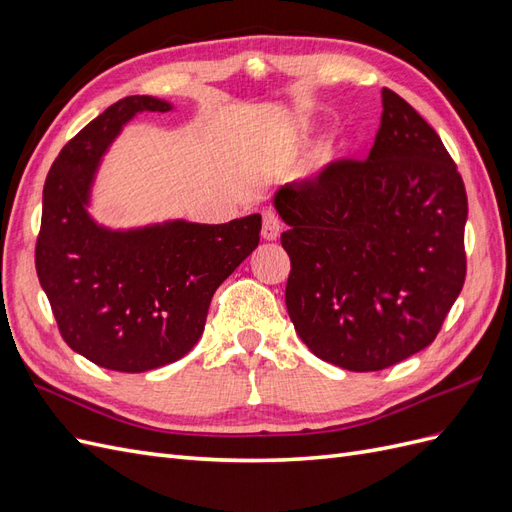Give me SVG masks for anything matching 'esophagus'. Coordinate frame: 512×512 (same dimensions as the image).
Masks as SVG:
<instances>
[{"instance_id":"esophagus-1","label":"esophagus","mask_w":512,"mask_h":512,"mask_svg":"<svg viewBox=\"0 0 512 512\" xmlns=\"http://www.w3.org/2000/svg\"><path fill=\"white\" fill-rule=\"evenodd\" d=\"M280 230H282V222H280V218H277L275 211L262 213V239L275 241L277 237H280Z\"/></svg>"}]
</instances>
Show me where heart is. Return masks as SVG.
I'll return each instance as SVG.
<instances>
[{
  "instance_id": "1",
  "label": "heart",
  "mask_w": 512,
  "mask_h": 512,
  "mask_svg": "<svg viewBox=\"0 0 512 512\" xmlns=\"http://www.w3.org/2000/svg\"><path fill=\"white\" fill-rule=\"evenodd\" d=\"M314 160H316V164H318V166H322V164H327V162L331 160V149H329L327 145H322V147H318V149H316V156H314Z\"/></svg>"
}]
</instances>
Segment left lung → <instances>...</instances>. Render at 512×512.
I'll return each mask as SVG.
<instances>
[{
  "label": "left lung",
  "instance_id": "8db88e82",
  "mask_svg": "<svg viewBox=\"0 0 512 512\" xmlns=\"http://www.w3.org/2000/svg\"><path fill=\"white\" fill-rule=\"evenodd\" d=\"M367 160L331 162L273 205L288 316L318 359L380 371L427 348L466 282L468 196L440 136L395 91Z\"/></svg>",
  "mask_w": 512,
  "mask_h": 512
}]
</instances>
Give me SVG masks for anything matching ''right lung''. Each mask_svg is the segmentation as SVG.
Returning <instances> with one entry per match:
<instances>
[{
	"label": "right lung",
	"instance_id": "1",
	"mask_svg": "<svg viewBox=\"0 0 512 512\" xmlns=\"http://www.w3.org/2000/svg\"><path fill=\"white\" fill-rule=\"evenodd\" d=\"M168 102L128 96L59 151L42 192L36 271L64 342L104 369L141 374L179 361L205 331L213 292L260 241V215L108 230L89 218L91 181L121 128Z\"/></svg>",
	"mask_w": 512,
	"mask_h": 512
}]
</instances>
